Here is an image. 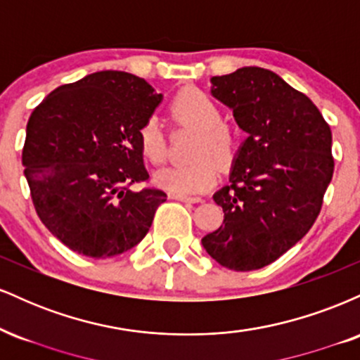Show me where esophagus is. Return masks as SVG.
I'll list each match as a JSON object with an SVG mask.
<instances>
[{
  "mask_svg": "<svg viewBox=\"0 0 360 360\" xmlns=\"http://www.w3.org/2000/svg\"><path fill=\"white\" fill-rule=\"evenodd\" d=\"M171 200H177V201H184V203H200L201 198L200 196H186V194H169Z\"/></svg>",
  "mask_w": 360,
  "mask_h": 360,
  "instance_id": "obj_1",
  "label": "esophagus"
}]
</instances>
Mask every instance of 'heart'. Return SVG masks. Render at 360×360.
I'll use <instances>...</instances> for the list:
<instances>
[{
  "label": "heart",
  "mask_w": 360,
  "mask_h": 360,
  "mask_svg": "<svg viewBox=\"0 0 360 360\" xmlns=\"http://www.w3.org/2000/svg\"><path fill=\"white\" fill-rule=\"evenodd\" d=\"M171 115L179 125L196 131L189 150L193 162L160 169L155 172L154 183L172 194L203 193L217 181L218 167H230L237 159V134L221 122L220 106L196 88H188L177 94L171 103ZM139 147L150 164H160L166 159V140L154 117L140 125Z\"/></svg>",
  "instance_id": "heart-1"
}]
</instances>
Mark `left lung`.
Segmentation results:
<instances>
[{"mask_svg":"<svg viewBox=\"0 0 360 360\" xmlns=\"http://www.w3.org/2000/svg\"><path fill=\"white\" fill-rule=\"evenodd\" d=\"M212 94L249 134L230 186L213 194L223 225L201 243L226 269L269 266L315 223L333 176L332 130L307 94L276 72L242 68L212 77Z\"/></svg>","mask_w":360,"mask_h":360,"instance_id":"8db88e82","label":"left lung"}]
</instances>
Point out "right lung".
<instances>
[{
	"label": "right lung",
	"mask_w": 360,
	"mask_h": 360,
	"mask_svg": "<svg viewBox=\"0 0 360 360\" xmlns=\"http://www.w3.org/2000/svg\"><path fill=\"white\" fill-rule=\"evenodd\" d=\"M160 101L142 77L100 71L59 86L32 111L25 177L39 218L71 250L115 257L147 235L167 194L130 186L148 179L139 128Z\"/></svg>",
	"instance_id": "right-lung-1"
}]
</instances>
